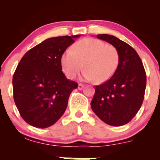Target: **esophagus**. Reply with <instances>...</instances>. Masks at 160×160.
<instances>
[{
    "label": "esophagus",
    "mask_w": 160,
    "mask_h": 160,
    "mask_svg": "<svg viewBox=\"0 0 160 160\" xmlns=\"http://www.w3.org/2000/svg\"><path fill=\"white\" fill-rule=\"evenodd\" d=\"M83 88H84L83 84H82V83H79L78 84V89H80V90H82Z\"/></svg>",
    "instance_id": "34e87169"
}]
</instances>
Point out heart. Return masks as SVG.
Wrapping results in <instances>:
<instances>
[{
	"mask_svg": "<svg viewBox=\"0 0 160 160\" xmlns=\"http://www.w3.org/2000/svg\"><path fill=\"white\" fill-rule=\"evenodd\" d=\"M119 52L116 47L95 38H85L75 43L62 56V70L70 79L76 78L82 68V78L102 83L109 80L118 67Z\"/></svg>",
	"mask_w": 160,
	"mask_h": 160,
	"instance_id": "obj_1",
	"label": "heart"
}]
</instances>
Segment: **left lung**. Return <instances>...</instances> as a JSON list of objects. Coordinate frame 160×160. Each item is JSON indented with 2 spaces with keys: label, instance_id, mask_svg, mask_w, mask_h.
Segmentation results:
<instances>
[{
  "label": "left lung",
  "instance_id": "1",
  "mask_svg": "<svg viewBox=\"0 0 160 160\" xmlns=\"http://www.w3.org/2000/svg\"><path fill=\"white\" fill-rule=\"evenodd\" d=\"M116 47L118 67L111 79L95 88L91 102L92 111L110 126H120L134 118L143 103L147 77L136 51L126 42L109 34H98Z\"/></svg>",
  "mask_w": 160,
  "mask_h": 160
}]
</instances>
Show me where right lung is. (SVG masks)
Wrapping results in <instances>:
<instances>
[{"mask_svg":"<svg viewBox=\"0 0 160 160\" xmlns=\"http://www.w3.org/2000/svg\"><path fill=\"white\" fill-rule=\"evenodd\" d=\"M80 35L51 38L24 55L12 78L13 98L20 115L36 128L51 126L65 113L78 84L66 78L61 59Z\"/></svg>","mask_w":160,"mask_h":160,"instance_id":"add662e5","label":"right lung"}]
</instances>
